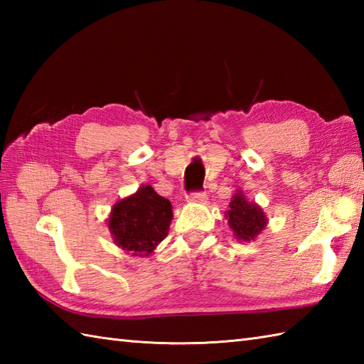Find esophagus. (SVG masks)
<instances>
[{"instance_id": "obj_1", "label": "esophagus", "mask_w": 364, "mask_h": 364, "mask_svg": "<svg viewBox=\"0 0 364 364\" xmlns=\"http://www.w3.org/2000/svg\"><path fill=\"white\" fill-rule=\"evenodd\" d=\"M188 200H189V202H194V203L205 202V200H206V194H205V192H202V191L191 192V194L188 196Z\"/></svg>"}]
</instances>
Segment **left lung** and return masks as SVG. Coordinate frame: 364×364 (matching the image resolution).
<instances>
[{"mask_svg":"<svg viewBox=\"0 0 364 364\" xmlns=\"http://www.w3.org/2000/svg\"><path fill=\"white\" fill-rule=\"evenodd\" d=\"M230 228L241 241H252L266 227V215L257 203L247 202L242 192L239 191L230 203L227 211Z\"/></svg>","mask_w":364,"mask_h":364,"instance_id":"left-lung-1","label":"left lung"}]
</instances>
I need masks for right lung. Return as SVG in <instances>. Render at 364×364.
Segmentation results:
<instances>
[{
  "mask_svg": "<svg viewBox=\"0 0 364 364\" xmlns=\"http://www.w3.org/2000/svg\"><path fill=\"white\" fill-rule=\"evenodd\" d=\"M172 205L151 186H142L114 206L109 230L115 244L136 257H146L164 241L172 222Z\"/></svg>",
  "mask_w": 364,
  "mask_h": 364,
  "instance_id": "right-lung-1",
  "label": "right lung"
}]
</instances>
